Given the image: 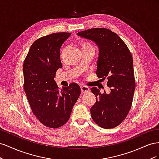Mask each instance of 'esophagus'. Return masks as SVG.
<instances>
[{
  "instance_id": "34e87169",
  "label": "esophagus",
  "mask_w": 159,
  "mask_h": 159,
  "mask_svg": "<svg viewBox=\"0 0 159 159\" xmlns=\"http://www.w3.org/2000/svg\"><path fill=\"white\" fill-rule=\"evenodd\" d=\"M81 93H85L89 92V88L88 87V86L81 85Z\"/></svg>"
}]
</instances>
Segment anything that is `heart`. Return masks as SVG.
Masks as SVG:
<instances>
[{"label":"heart","mask_w":159,"mask_h":159,"mask_svg":"<svg viewBox=\"0 0 159 159\" xmlns=\"http://www.w3.org/2000/svg\"><path fill=\"white\" fill-rule=\"evenodd\" d=\"M85 45H90L89 44H85Z\"/></svg>","instance_id":"obj_1"}]
</instances>
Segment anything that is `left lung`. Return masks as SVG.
Instances as JSON below:
<instances>
[{
	"label": "left lung",
	"instance_id": "obj_1",
	"mask_svg": "<svg viewBox=\"0 0 159 159\" xmlns=\"http://www.w3.org/2000/svg\"><path fill=\"white\" fill-rule=\"evenodd\" d=\"M77 35L98 46L96 74L102 80L107 78L111 88L109 94H102L95 87L91 89L96 97L90 109L91 117L101 127L114 128L123 122L131 107L135 89L132 55L121 38L107 28H91Z\"/></svg>",
	"mask_w": 159,
	"mask_h": 159
}]
</instances>
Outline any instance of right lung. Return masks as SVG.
Returning <instances> with one entry per match:
<instances>
[{
	"label": "right lung",
	"instance_id": "1",
	"mask_svg": "<svg viewBox=\"0 0 159 159\" xmlns=\"http://www.w3.org/2000/svg\"><path fill=\"white\" fill-rule=\"evenodd\" d=\"M69 32H57L38 38L32 44L24 61V89L32 113L44 125L63 126L70 119L81 89L71 83L60 90L54 81L61 68L60 50L70 36Z\"/></svg>",
	"mask_w": 159,
	"mask_h": 159
}]
</instances>
